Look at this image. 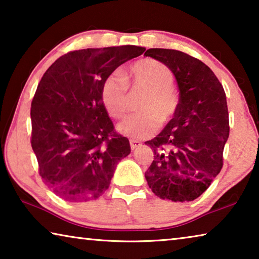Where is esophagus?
<instances>
[{
  "label": "esophagus",
  "mask_w": 259,
  "mask_h": 259,
  "mask_svg": "<svg viewBox=\"0 0 259 259\" xmlns=\"http://www.w3.org/2000/svg\"><path fill=\"white\" fill-rule=\"evenodd\" d=\"M139 146H142V143L138 142V140L130 139V147H131V150H135V148H137Z\"/></svg>",
  "instance_id": "1"
}]
</instances>
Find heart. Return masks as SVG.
<instances>
[{"mask_svg": "<svg viewBox=\"0 0 259 259\" xmlns=\"http://www.w3.org/2000/svg\"><path fill=\"white\" fill-rule=\"evenodd\" d=\"M128 83L145 90L140 100L142 112L131 114L119 123L117 131L135 140L148 138L156 133L160 121L165 123L176 114L179 97L174 88V74L164 64L154 59H142L131 65L125 77L112 73L105 78L100 98L109 115L120 119L128 107Z\"/></svg>", "mask_w": 259, "mask_h": 259, "instance_id": "heart-1", "label": "heart"}]
</instances>
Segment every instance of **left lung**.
<instances>
[{
    "label": "left lung",
    "instance_id": "left-lung-1",
    "mask_svg": "<svg viewBox=\"0 0 259 259\" xmlns=\"http://www.w3.org/2000/svg\"><path fill=\"white\" fill-rule=\"evenodd\" d=\"M144 56L169 67L179 90L176 114L145 143L154 153L145 178L160 199L188 202L198 199L222 170L230 135L225 91L207 65L182 51L155 48Z\"/></svg>",
    "mask_w": 259,
    "mask_h": 259
}]
</instances>
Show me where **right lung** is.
I'll use <instances>...</instances> for the list:
<instances>
[{"instance_id":"1","label":"right lung","mask_w":259,"mask_h":259,"mask_svg":"<svg viewBox=\"0 0 259 259\" xmlns=\"http://www.w3.org/2000/svg\"><path fill=\"white\" fill-rule=\"evenodd\" d=\"M145 48L122 46L68 52L47 69L32 100V148L43 183L69 202L98 199L128 138L114 131L100 89L103 81Z\"/></svg>"}]
</instances>
